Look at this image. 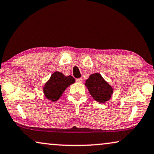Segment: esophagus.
Listing matches in <instances>:
<instances>
[{"label": "esophagus", "instance_id": "obj_1", "mask_svg": "<svg viewBox=\"0 0 154 154\" xmlns=\"http://www.w3.org/2000/svg\"><path fill=\"white\" fill-rule=\"evenodd\" d=\"M76 81L77 82H79V83H81V82H82V78H77V79H76Z\"/></svg>", "mask_w": 154, "mask_h": 154}]
</instances>
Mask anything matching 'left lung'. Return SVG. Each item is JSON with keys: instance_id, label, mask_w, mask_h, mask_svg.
<instances>
[{"instance_id": "obj_1", "label": "left lung", "mask_w": 154, "mask_h": 154, "mask_svg": "<svg viewBox=\"0 0 154 154\" xmlns=\"http://www.w3.org/2000/svg\"><path fill=\"white\" fill-rule=\"evenodd\" d=\"M85 85L88 88L91 97L100 103H104L108 101L112 94V87L99 73L93 74L89 76Z\"/></svg>"}]
</instances>
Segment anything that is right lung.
<instances>
[{"label":"right lung","instance_id":"1","mask_svg":"<svg viewBox=\"0 0 154 154\" xmlns=\"http://www.w3.org/2000/svg\"><path fill=\"white\" fill-rule=\"evenodd\" d=\"M75 79L71 75L66 77L59 72H55L50 77V80L45 85L43 91L46 98L52 101H57L62 96L63 91Z\"/></svg>","mask_w":154,"mask_h":154}]
</instances>
